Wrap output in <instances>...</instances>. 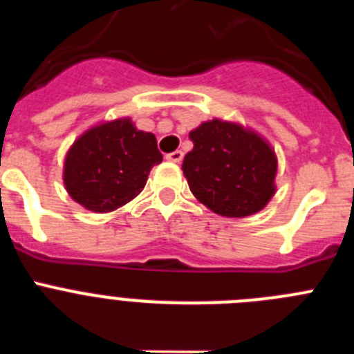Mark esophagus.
I'll return each mask as SVG.
<instances>
[{
	"label": "esophagus",
	"mask_w": 354,
	"mask_h": 354,
	"mask_svg": "<svg viewBox=\"0 0 354 354\" xmlns=\"http://www.w3.org/2000/svg\"><path fill=\"white\" fill-rule=\"evenodd\" d=\"M183 158H184L183 150H174V152L167 154V159H168V161H171V162H180V161H183Z\"/></svg>",
	"instance_id": "34e87169"
}]
</instances>
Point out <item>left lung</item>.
<instances>
[{
	"mask_svg": "<svg viewBox=\"0 0 354 354\" xmlns=\"http://www.w3.org/2000/svg\"><path fill=\"white\" fill-rule=\"evenodd\" d=\"M193 150L183 161L193 195L216 214L243 218L261 211L274 195L277 158L257 134L221 120L189 133Z\"/></svg>",
	"mask_w": 354,
	"mask_h": 354,
	"instance_id": "1",
	"label": "left lung"
}]
</instances>
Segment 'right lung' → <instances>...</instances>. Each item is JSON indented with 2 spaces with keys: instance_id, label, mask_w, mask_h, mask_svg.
<instances>
[{
  "instance_id": "add662e5",
  "label": "right lung",
  "mask_w": 354,
  "mask_h": 354,
  "mask_svg": "<svg viewBox=\"0 0 354 354\" xmlns=\"http://www.w3.org/2000/svg\"><path fill=\"white\" fill-rule=\"evenodd\" d=\"M161 161L154 134L120 118L86 131L71 147L65 187L83 207L109 212L142 193L149 171Z\"/></svg>"
}]
</instances>
